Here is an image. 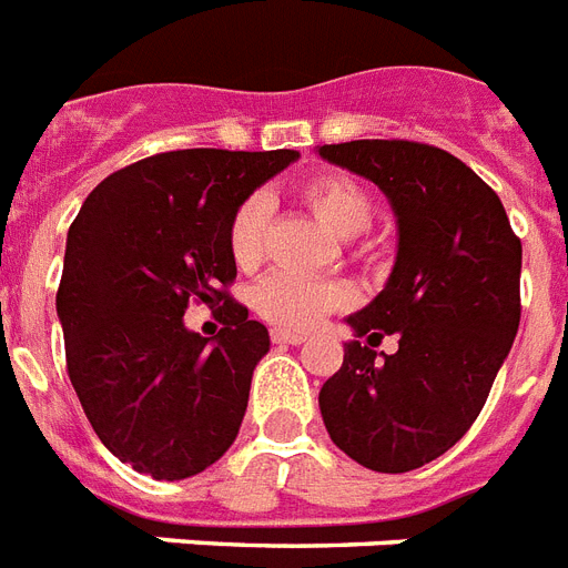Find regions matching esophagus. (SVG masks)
Listing matches in <instances>:
<instances>
[{
  "label": "esophagus",
  "instance_id": "esophagus-1",
  "mask_svg": "<svg viewBox=\"0 0 568 568\" xmlns=\"http://www.w3.org/2000/svg\"><path fill=\"white\" fill-rule=\"evenodd\" d=\"M271 341L274 344H280V347H297V344H303L306 341V335L303 332H292V329H271Z\"/></svg>",
  "mask_w": 568,
  "mask_h": 568
}]
</instances>
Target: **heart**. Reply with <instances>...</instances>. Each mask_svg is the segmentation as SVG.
Masks as SVG:
<instances>
[{
  "instance_id": "b5f03b06",
  "label": "heart",
  "mask_w": 568,
  "mask_h": 568,
  "mask_svg": "<svg viewBox=\"0 0 568 568\" xmlns=\"http://www.w3.org/2000/svg\"><path fill=\"white\" fill-rule=\"evenodd\" d=\"M300 197L335 236H358L373 219V201L356 178L344 172H321L300 186ZM268 201L262 195L244 197L227 227L230 256L239 268L251 271L265 253ZM349 288L329 280H308L292 271H274L256 285L253 306L265 321L285 329H308L335 308L347 306Z\"/></svg>"
}]
</instances>
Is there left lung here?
<instances>
[{
    "label": "left lung",
    "instance_id": "1",
    "mask_svg": "<svg viewBox=\"0 0 568 568\" xmlns=\"http://www.w3.org/2000/svg\"><path fill=\"white\" fill-rule=\"evenodd\" d=\"M373 180L396 215V262L373 303L347 317L356 338L399 335L376 362L362 341L321 388L332 444L376 473H408L467 435L519 329L523 242L499 195L449 151L408 140L321 145Z\"/></svg>",
    "mask_w": 568,
    "mask_h": 568
}]
</instances>
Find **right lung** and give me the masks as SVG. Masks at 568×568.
<instances>
[{"mask_svg":"<svg viewBox=\"0 0 568 568\" xmlns=\"http://www.w3.org/2000/svg\"><path fill=\"white\" fill-rule=\"evenodd\" d=\"M297 151L186 149L124 165L72 221L58 288L67 371L95 435L156 481L197 476L233 446L268 329L227 294V227ZM189 302H224L215 339Z\"/></svg>","mask_w":568,"mask_h":568,"instance_id":"1","label":"right lung"}]
</instances>
